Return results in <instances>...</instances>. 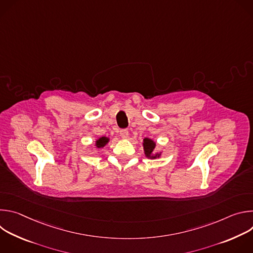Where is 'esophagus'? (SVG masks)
<instances>
[{
    "label": "esophagus",
    "instance_id": "34e87169",
    "mask_svg": "<svg viewBox=\"0 0 253 253\" xmlns=\"http://www.w3.org/2000/svg\"><path fill=\"white\" fill-rule=\"evenodd\" d=\"M120 136H121V138H123V139H127L128 138V136H129V132H128V130H121L120 131Z\"/></svg>",
    "mask_w": 253,
    "mask_h": 253
}]
</instances>
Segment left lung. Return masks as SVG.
<instances>
[{"label": "left lung", "mask_w": 253, "mask_h": 253, "mask_svg": "<svg viewBox=\"0 0 253 253\" xmlns=\"http://www.w3.org/2000/svg\"><path fill=\"white\" fill-rule=\"evenodd\" d=\"M142 146L144 150V154L149 159H157L161 156L162 151H157L155 152V147H156V142L153 139L150 138H144L142 142Z\"/></svg>", "instance_id": "left-lung-1"}]
</instances>
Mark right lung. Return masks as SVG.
Segmentation results:
<instances>
[{
    "mask_svg": "<svg viewBox=\"0 0 253 253\" xmlns=\"http://www.w3.org/2000/svg\"><path fill=\"white\" fill-rule=\"evenodd\" d=\"M109 141H110L109 137H106V136L99 137L98 139L95 140V146L98 149H102V148H104L106 144H108V142H109Z\"/></svg>",
    "mask_w": 253,
    "mask_h": 253,
    "instance_id": "1",
    "label": "right lung"
}]
</instances>
